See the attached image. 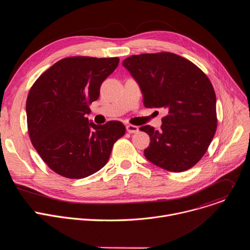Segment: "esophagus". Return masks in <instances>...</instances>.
Returning <instances> with one entry per match:
<instances>
[{
    "label": "esophagus",
    "instance_id": "1",
    "mask_svg": "<svg viewBox=\"0 0 250 250\" xmlns=\"http://www.w3.org/2000/svg\"><path fill=\"white\" fill-rule=\"evenodd\" d=\"M125 127H126V131L129 133H136L139 130L136 125H127Z\"/></svg>",
    "mask_w": 250,
    "mask_h": 250
}]
</instances>
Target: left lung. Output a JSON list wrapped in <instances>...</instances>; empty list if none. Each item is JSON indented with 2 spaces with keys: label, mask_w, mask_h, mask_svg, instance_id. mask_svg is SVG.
Masks as SVG:
<instances>
[{
  "label": "left lung",
  "mask_w": 250,
  "mask_h": 250,
  "mask_svg": "<svg viewBox=\"0 0 250 250\" xmlns=\"http://www.w3.org/2000/svg\"><path fill=\"white\" fill-rule=\"evenodd\" d=\"M123 66L138 84L146 108L167 111L161 130L139 128L150 137L146 159L171 172L193 167L217 129V100L208 78L194 63L170 52L132 55Z\"/></svg>",
  "instance_id": "obj_1"
}]
</instances>
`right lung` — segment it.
<instances>
[{
  "mask_svg": "<svg viewBox=\"0 0 250 250\" xmlns=\"http://www.w3.org/2000/svg\"><path fill=\"white\" fill-rule=\"evenodd\" d=\"M120 59L67 57L53 64L29 90L27 128L31 144L55 173L82 179L108 162L115 142L125 132L118 121L95 125L86 118L104 79Z\"/></svg>",
  "mask_w": 250,
  "mask_h": 250,
  "instance_id": "1",
  "label": "right lung"
}]
</instances>
